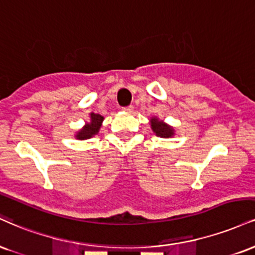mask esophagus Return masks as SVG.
I'll list each match as a JSON object with an SVG mask.
<instances>
[{"label": "esophagus", "instance_id": "obj_1", "mask_svg": "<svg viewBox=\"0 0 255 255\" xmlns=\"http://www.w3.org/2000/svg\"><path fill=\"white\" fill-rule=\"evenodd\" d=\"M123 111H125V112H132V111H133V106H132V105H130V106L123 107Z\"/></svg>", "mask_w": 255, "mask_h": 255}]
</instances>
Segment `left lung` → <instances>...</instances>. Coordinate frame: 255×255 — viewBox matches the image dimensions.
I'll use <instances>...</instances> for the list:
<instances>
[{"label": "left lung", "mask_w": 255, "mask_h": 255, "mask_svg": "<svg viewBox=\"0 0 255 255\" xmlns=\"http://www.w3.org/2000/svg\"><path fill=\"white\" fill-rule=\"evenodd\" d=\"M151 128L157 136L163 137V138H168V137L173 136V133H174L173 128L168 127V125L164 124L163 122H160L156 118L151 119Z\"/></svg>", "instance_id": "left-lung-1"}]
</instances>
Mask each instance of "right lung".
I'll return each instance as SVG.
<instances>
[{
  "mask_svg": "<svg viewBox=\"0 0 255 255\" xmlns=\"http://www.w3.org/2000/svg\"><path fill=\"white\" fill-rule=\"evenodd\" d=\"M104 121V117L100 115H95V113H92L91 115V123L86 125L82 130L79 131V133L76 134V137L79 139H87L91 138V137L94 136L99 132V128L101 127V123Z\"/></svg>",
  "mask_w": 255,
  "mask_h": 255,
  "instance_id": "right-lung-1",
  "label": "right lung"
}]
</instances>
